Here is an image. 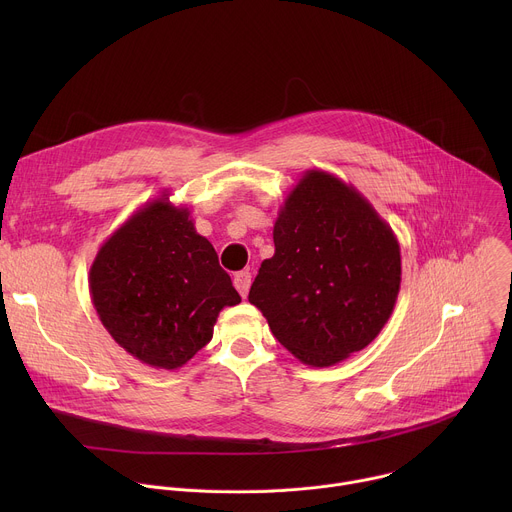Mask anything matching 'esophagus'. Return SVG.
I'll use <instances>...</instances> for the list:
<instances>
[{"label": "esophagus", "mask_w": 512, "mask_h": 512, "mask_svg": "<svg viewBox=\"0 0 512 512\" xmlns=\"http://www.w3.org/2000/svg\"><path fill=\"white\" fill-rule=\"evenodd\" d=\"M233 283H235V287H237L239 294H241L243 298H247V294H249V287H251V273H249V271H239V273L235 275Z\"/></svg>", "instance_id": "esophagus-1"}]
</instances>
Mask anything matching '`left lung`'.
I'll list each match as a JSON object with an SVG mask.
<instances>
[{
	"label": "left lung",
	"instance_id": "obj_1",
	"mask_svg": "<svg viewBox=\"0 0 512 512\" xmlns=\"http://www.w3.org/2000/svg\"><path fill=\"white\" fill-rule=\"evenodd\" d=\"M273 243L249 302L291 354L332 367L379 336L399 296L401 249L352 184L308 170L279 208Z\"/></svg>",
	"mask_w": 512,
	"mask_h": 512
}]
</instances>
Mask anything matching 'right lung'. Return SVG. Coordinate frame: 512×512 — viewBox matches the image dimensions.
Returning <instances> with one entry per match:
<instances>
[{"mask_svg": "<svg viewBox=\"0 0 512 512\" xmlns=\"http://www.w3.org/2000/svg\"><path fill=\"white\" fill-rule=\"evenodd\" d=\"M91 300L111 338L152 369L176 371L210 342L218 314L241 296L196 233L188 206L162 194L101 245Z\"/></svg>", "mask_w": 512, "mask_h": 512, "instance_id": "add662e5", "label": "right lung"}]
</instances>
